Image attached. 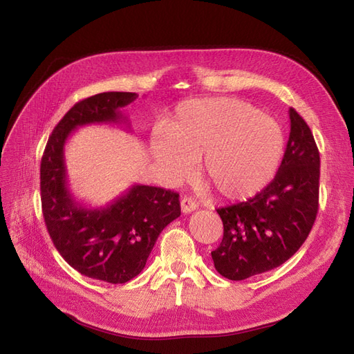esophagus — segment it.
Instances as JSON below:
<instances>
[{"label": "esophagus", "instance_id": "esophagus-1", "mask_svg": "<svg viewBox=\"0 0 354 354\" xmlns=\"http://www.w3.org/2000/svg\"><path fill=\"white\" fill-rule=\"evenodd\" d=\"M180 205H181V212H183V214H189L192 211L198 209V207H199L198 202L194 201V199H190V198H183V199H181Z\"/></svg>", "mask_w": 354, "mask_h": 354}]
</instances>
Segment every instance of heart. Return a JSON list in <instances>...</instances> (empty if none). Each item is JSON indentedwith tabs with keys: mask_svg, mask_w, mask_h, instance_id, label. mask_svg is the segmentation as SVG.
I'll return each mask as SVG.
<instances>
[{
	"mask_svg": "<svg viewBox=\"0 0 354 354\" xmlns=\"http://www.w3.org/2000/svg\"><path fill=\"white\" fill-rule=\"evenodd\" d=\"M285 138L272 116L233 99H195L180 103L151 138L156 167L169 183L192 176L195 160L217 192L245 201L270 185L283 155Z\"/></svg>",
	"mask_w": 354,
	"mask_h": 354,
	"instance_id": "1",
	"label": "heart"
}]
</instances>
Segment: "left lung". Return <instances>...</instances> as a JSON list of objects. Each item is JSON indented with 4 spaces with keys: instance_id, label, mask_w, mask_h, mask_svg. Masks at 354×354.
Segmentation results:
<instances>
[{
    "instance_id": "obj_1",
    "label": "left lung",
    "mask_w": 354,
    "mask_h": 354,
    "mask_svg": "<svg viewBox=\"0 0 354 354\" xmlns=\"http://www.w3.org/2000/svg\"><path fill=\"white\" fill-rule=\"evenodd\" d=\"M291 131L270 185L246 202L218 208L223 241L211 252L216 270L243 281L276 269L298 251L319 207L320 158L308 125L289 109Z\"/></svg>"
}]
</instances>
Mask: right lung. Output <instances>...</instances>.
<instances>
[{"mask_svg":"<svg viewBox=\"0 0 354 354\" xmlns=\"http://www.w3.org/2000/svg\"><path fill=\"white\" fill-rule=\"evenodd\" d=\"M137 97L109 91L73 104L48 137L41 159V205L53 243L75 270L109 283H125L145 269L159 233L180 217L178 194L134 185L109 205L82 207L68 186L65 143L82 125L127 124L121 109Z\"/></svg>","mask_w":354,"mask_h":354,"instance_id":"add662e5","label":"right lung"}]
</instances>
